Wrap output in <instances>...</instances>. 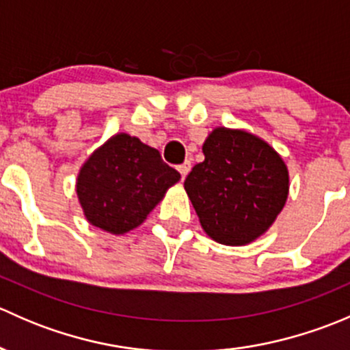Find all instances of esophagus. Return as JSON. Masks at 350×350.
<instances>
[{"instance_id":"1","label":"esophagus","mask_w":350,"mask_h":350,"mask_svg":"<svg viewBox=\"0 0 350 350\" xmlns=\"http://www.w3.org/2000/svg\"><path fill=\"white\" fill-rule=\"evenodd\" d=\"M189 169H191V162H189V161H185V162H183V164H179V165H178V171L181 172L183 179H185L186 176H188Z\"/></svg>"}]
</instances>
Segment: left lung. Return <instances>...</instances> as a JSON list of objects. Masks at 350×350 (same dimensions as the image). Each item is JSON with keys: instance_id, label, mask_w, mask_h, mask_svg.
<instances>
[{"instance_id": "obj_1", "label": "left lung", "mask_w": 350, "mask_h": 350, "mask_svg": "<svg viewBox=\"0 0 350 350\" xmlns=\"http://www.w3.org/2000/svg\"><path fill=\"white\" fill-rule=\"evenodd\" d=\"M203 154L185 189L208 237L247 245L266 234L288 200L283 157L260 137L225 126L206 137Z\"/></svg>"}]
</instances>
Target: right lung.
I'll return each mask as SVG.
<instances>
[{
    "label": "right lung",
    "instance_id": "obj_1",
    "mask_svg": "<svg viewBox=\"0 0 350 350\" xmlns=\"http://www.w3.org/2000/svg\"><path fill=\"white\" fill-rule=\"evenodd\" d=\"M179 179L181 174L162 161L157 149L116 133L79 169L76 193L91 225L123 235L142 225Z\"/></svg>",
    "mask_w": 350,
    "mask_h": 350
}]
</instances>
